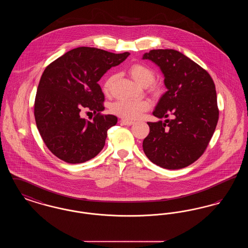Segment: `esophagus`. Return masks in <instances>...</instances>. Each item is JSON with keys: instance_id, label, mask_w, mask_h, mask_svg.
I'll return each mask as SVG.
<instances>
[{"instance_id": "1", "label": "esophagus", "mask_w": 248, "mask_h": 248, "mask_svg": "<svg viewBox=\"0 0 248 248\" xmlns=\"http://www.w3.org/2000/svg\"><path fill=\"white\" fill-rule=\"evenodd\" d=\"M121 123H122L123 124H124V125H132V124H134V122L127 121V120H122Z\"/></svg>"}]
</instances>
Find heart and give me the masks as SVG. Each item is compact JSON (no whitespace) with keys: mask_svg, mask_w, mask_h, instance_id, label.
<instances>
[{"mask_svg":"<svg viewBox=\"0 0 248 248\" xmlns=\"http://www.w3.org/2000/svg\"><path fill=\"white\" fill-rule=\"evenodd\" d=\"M131 77L135 82L142 87H148L153 84L155 80V74L150 68L141 65L135 64L129 70ZM113 77H109L106 80L103 85V92L108 94L109 92V87ZM150 108V104L146 100H130L121 99L113 102L110 106V111L121 118L125 120H136L140 118L143 112Z\"/></svg>","mask_w":248,"mask_h":248,"instance_id":"1","label":"heart"}]
</instances>
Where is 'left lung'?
<instances>
[{"instance_id": "8db88e82", "label": "left lung", "mask_w": 248, "mask_h": 248, "mask_svg": "<svg viewBox=\"0 0 248 248\" xmlns=\"http://www.w3.org/2000/svg\"><path fill=\"white\" fill-rule=\"evenodd\" d=\"M142 59L160 68L167 89L153 111L165 122L147 123L150 134L143 140V151L163 168H184L203 154L216 129L218 108L215 83L207 71L177 50H151ZM169 115L171 120L167 119Z\"/></svg>"}]
</instances>
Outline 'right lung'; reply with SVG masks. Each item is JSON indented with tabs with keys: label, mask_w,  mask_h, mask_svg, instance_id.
<instances>
[{
	"label": "right lung",
	"mask_w": 248,
	"mask_h": 248,
	"mask_svg": "<svg viewBox=\"0 0 248 248\" xmlns=\"http://www.w3.org/2000/svg\"><path fill=\"white\" fill-rule=\"evenodd\" d=\"M129 55L77 47L46 67L37 89L34 116L43 140L58 158L81 164L101 152L107 131L117 124V117L100 114L104 94L97 83ZM84 107L97 113L92 122L79 116Z\"/></svg>",
	"instance_id": "obj_1"
}]
</instances>
